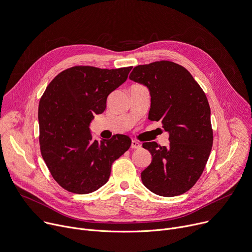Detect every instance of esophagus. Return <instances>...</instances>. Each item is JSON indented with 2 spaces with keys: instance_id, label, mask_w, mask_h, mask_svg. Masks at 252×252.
Wrapping results in <instances>:
<instances>
[{
  "instance_id": "obj_1",
  "label": "esophagus",
  "mask_w": 252,
  "mask_h": 252,
  "mask_svg": "<svg viewBox=\"0 0 252 252\" xmlns=\"http://www.w3.org/2000/svg\"><path fill=\"white\" fill-rule=\"evenodd\" d=\"M130 147H131V149H140L142 147V145L136 141H131V146Z\"/></svg>"
}]
</instances>
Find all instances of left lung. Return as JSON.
<instances>
[{
  "label": "left lung",
  "mask_w": 252,
  "mask_h": 252,
  "mask_svg": "<svg viewBox=\"0 0 252 252\" xmlns=\"http://www.w3.org/2000/svg\"><path fill=\"white\" fill-rule=\"evenodd\" d=\"M129 79L149 88V120L161 122L170 134L168 147L143 144L152 154V163L141 174L144 185L164 197L184 194L201 177L211 153L208 99L186 68L172 61L135 66Z\"/></svg>",
  "instance_id": "obj_1"
}]
</instances>
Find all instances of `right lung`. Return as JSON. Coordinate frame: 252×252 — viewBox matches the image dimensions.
I'll return each instance as SVG.
<instances>
[{
  "mask_svg": "<svg viewBox=\"0 0 252 252\" xmlns=\"http://www.w3.org/2000/svg\"><path fill=\"white\" fill-rule=\"evenodd\" d=\"M131 68L73 66L44 91L38 108L40 151L53 179L68 192L88 194L103 186L112 163L129 149L126 134L94 140L89 124L104 111L108 94L126 80Z\"/></svg>",
  "mask_w": 252,
  "mask_h": 252,
  "instance_id": "add662e5",
  "label": "right lung"
}]
</instances>
